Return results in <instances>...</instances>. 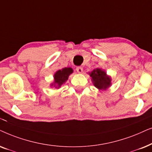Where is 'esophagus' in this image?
<instances>
[{
	"label": "esophagus",
	"instance_id": "obj_1",
	"mask_svg": "<svg viewBox=\"0 0 152 152\" xmlns=\"http://www.w3.org/2000/svg\"><path fill=\"white\" fill-rule=\"evenodd\" d=\"M83 69L81 66H77L76 67V71H77L78 73H79V74H81L83 72Z\"/></svg>",
	"mask_w": 152,
	"mask_h": 152
}]
</instances>
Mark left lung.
Wrapping results in <instances>:
<instances>
[{"label": "left lung", "mask_w": 152, "mask_h": 152, "mask_svg": "<svg viewBox=\"0 0 152 152\" xmlns=\"http://www.w3.org/2000/svg\"><path fill=\"white\" fill-rule=\"evenodd\" d=\"M89 75L92 78L91 80L93 85L98 90L102 91L106 90L112 85L111 77L107 75L106 72L102 69H94L92 72L89 73Z\"/></svg>", "instance_id": "left-lung-1"}]
</instances>
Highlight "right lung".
<instances>
[{"instance_id":"add662e5","label":"right lung","mask_w":152,"mask_h":152,"mask_svg":"<svg viewBox=\"0 0 152 152\" xmlns=\"http://www.w3.org/2000/svg\"><path fill=\"white\" fill-rule=\"evenodd\" d=\"M73 72L74 70L71 67H64L58 70L53 75V82L50 84V86L59 89L68 80L69 76Z\"/></svg>"}]
</instances>
